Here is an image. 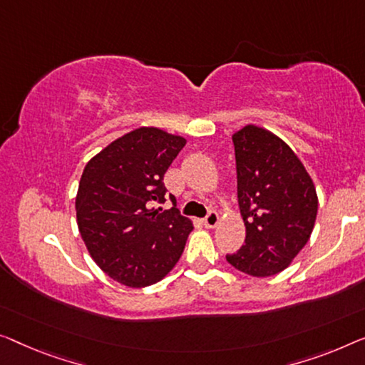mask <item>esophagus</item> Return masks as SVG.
Listing matches in <instances>:
<instances>
[{
    "label": "esophagus",
    "mask_w": 365,
    "mask_h": 365,
    "mask_svg": "<svg viewBox=\"0 0 365 365\" xmlns=\"http://www.w3.org/2000/svg\"><path fill=\"white\" fill-rule=\"evenodd\" d=\"M203 222H205L206 227H216L217 222H220V216H217L216 211H210V213L205 216Z\"/></svg>",
    "instance_id": "34e87169"
}]
</instances>
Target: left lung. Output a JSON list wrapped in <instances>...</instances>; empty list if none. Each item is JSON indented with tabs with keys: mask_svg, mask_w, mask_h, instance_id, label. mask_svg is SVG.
Returning a JSON list of instances; mask_svg holds the SVG:
<instances>
[{
	"mask_svg": "<svg viewBox=\"0 0 365 365\" xmlns=\"http://www.w3.org/2000/svg\"><path fill=\"white\" fill-rule=\"evenodd\" d=\"M244 246L226 260L251 277L285 270L312 236L318 197L300 159L270 130L242 128L232 135Z\"/></svg>",
	"mask_w": 365,
	"mask_h": 365,
	"instance_id": "obj_1",
	"label": "left lung"
}]
</instances>
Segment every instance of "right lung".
<instances>
[{
	"label": "right lung",
	"mask_w": 365,
	"mask_h": 365,
	"mask_svg": "<svg viewBox=\"0 0 365 365\" xmlns=\"http://www.w3.org/2000/svg\"><path fill=\"white\" fill-rule=\"evenodd\" d=\"M187 140L139 128L96 154L81 173L75 210L80 235L100 269L143 288L164 279L180 259L192 221L167 195L164 175ZM168 196L170 210L155 209Z\"/></svg>",
	"instance_id": "right-lung-1"
}]
</instances>
